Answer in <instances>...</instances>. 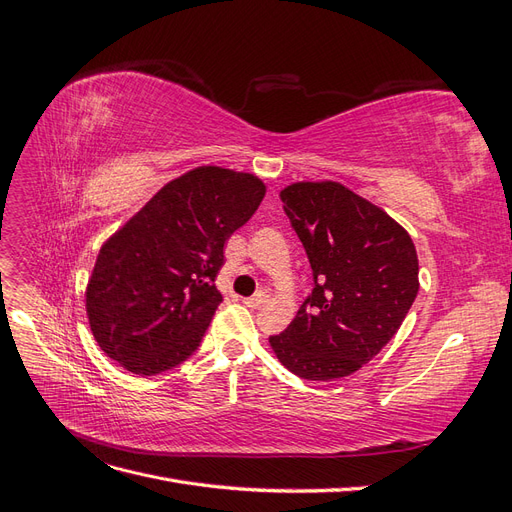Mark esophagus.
Wrapping results in <instances>:
<instances>
[{"mask_svg": "<svg viewBox=\"0 0 512 512\" xmlns=\"http://www.w3.org/2000/svg\"><path fill=\"white\" fill-rule=\"evenodd\" d=\"M243 303H245L247 307H252V309L265 307V305L269 303V294H265V292H258V294H254V297H250V299H243Z\"/></svg>", "mask_w": 512, "mask_h": 512, "instance_id": "1", "label": "esophagus"}]
</instances>
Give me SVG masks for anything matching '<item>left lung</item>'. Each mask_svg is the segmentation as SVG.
<instances>
[{
  "label": "left lung",
  "mask_w": 512,
  "mask_h": 512,
  "mask_svg": "<svg viewBox=\"0 0 512 512\" xmlns=\"http://www.w3.org/2000/svg\"><path fill=\"white\" fill-rule=\"evenodd\" d=\"M282 209L305 247L314 290L271 350L294 376L354 374L391 342L418 292L408 230L337 181H297Z\"/></svg>",
  "instance_id": "obj_1"
}]
</instances>
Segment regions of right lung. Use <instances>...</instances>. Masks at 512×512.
Wrapping results in <instances>:
<instances>
[{"instance_id":"add662e5","label":"right lung","mask_w":512,"mask_h":512,"mask_svg":"<svg viewBox=\"0 0 512 512\" xmlns=\"http://www.w3.org/2000/svg\"><path fill=\"white\" fill-rule=\"evenodd\" d=\"M267 185L252 173L196 166L168 181L104 241L85 309L102 352L156 376L198 348L222 292L224 243L252 218Z\"/></svg>"}]
</instances>
